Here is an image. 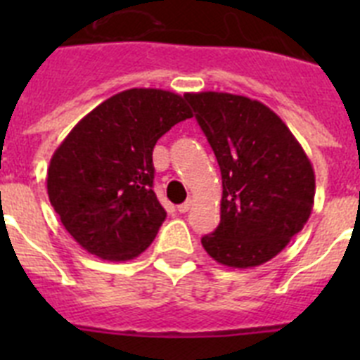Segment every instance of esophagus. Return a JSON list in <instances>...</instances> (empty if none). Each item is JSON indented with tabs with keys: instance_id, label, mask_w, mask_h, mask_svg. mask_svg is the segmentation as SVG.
I'll list each match as a JSON object with an SVG mask.
<instances>
[{
	"instance_id": "obj_1",
	"label": "esophagus",
	"mask_w": 360,
	"mask_h": 360,
	"mask_svg": "<svg viewBox=\"0 0 360 360\" xmlns=\"http://www.w3.org/2000/svg\"><path fill=\"white\" fill-rule=\"evenodd\" d=\"M191 205H193V200H186V202L182 203V205H178V211L180 212H187L191 209Z\"/></svg>"
}]
</instances>
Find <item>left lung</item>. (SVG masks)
Instances as JSON below:
<instances>
[{
  "label": "left lung",
  "instance_id": "obj_1",
  "mask_svg": "<svg viewBox=\"0 0 360 360\" xmlns=\"http://www.w3.org/2000/svg\"><path fill=\"white\" fill-rule=\"evenodd\" d=\"M221 171L219 225L202 238L219 265L252 269L278 256L308 221L316 196L310 158L259 101L224 91L186 94Z\"/></svg>",
  "mask_w": 360,
  "mask_h": 360
}]
</instances>
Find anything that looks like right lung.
<instances>
[{
  "instance_id": "add662e5",
  "label": "right lung",
  "mask_w": 360,
  "mask_h": 360,
  "mask_svg": "<svg viewBox=\"0 0 360 360\" xmlns=\"http://www.w3.org/2000/svg\"><path fill=\"white\" fill-rule=\"evenodd\" d=\"M186 95L131 88L82 117L49 165L52 207L82 249L108 262L141 256L165 211L153 191V148L191 119Z\"/></svg>"
}]
</instances>
